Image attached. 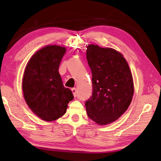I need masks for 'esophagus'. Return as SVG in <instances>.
<instances>
[{
  "label": "esophagus",
  "mask_w": 161,
  "mask_h": 161,
  "mask_svg": "<svg viewBox=\"0 0 161 161\" xmlns=\"http://www.w3.org/2000/svg\"><path fill=\"white\" fill-rule=\"evenodd\" d=\"M71 90H72V93H73V95H74L75 97L77 96V89H76V88H72V89H71Z\"/></svg>",
  "instance_id": "obj_1"
}]
</instances>
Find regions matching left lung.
Returning a JSON list of instances; mask_svg holds the SVG:
<instances>
[{"mask_svg":"<svg viewBox=\"0 0 161 161\" xmlns=\"http://www.w3.org/2000/svg\"><path fill=\"white\" fill-rule=\"evenodd\" d=\"M86 59L92 75L93 92L86 101L87 115L99 125L118 119L132 101L133 81L124 56L112 48L89 45Z\"/></svg>","mask_w":161,"mask_h":161,"instance_id":"1","label":"left lung"}]
</instances>
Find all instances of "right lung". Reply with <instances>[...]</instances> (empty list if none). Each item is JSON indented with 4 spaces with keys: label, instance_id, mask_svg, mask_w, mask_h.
I'll return each mask as SVG.
<instances>
[{
    "label": "right lung",
    "instance_id": "right-lung-1",
    "mask_svg": "<svg viewBox=\"0 0 161 161\" xmlns=\"http://www.w3.org/2000/svg\"><path fill=\"white\" fill-rule=\"evenodd\" d=\"M65 53L64 47L45 46L34 54L24 72L22 86L27 104L46 121L63 116L74 99L72 91L64 86L58 71Z\"/></svg>",
    "mask_w": 161,
    "mask_h": 161
}]
</instances>
